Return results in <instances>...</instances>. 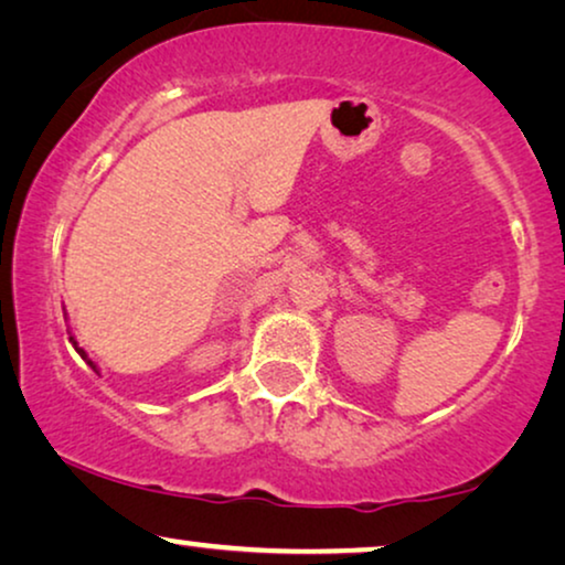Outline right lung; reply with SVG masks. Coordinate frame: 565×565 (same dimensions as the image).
<instances>
[{"instance_id":"add662e5","label":"right lung","mask_w":565,"mask_h":565,"mask_svg":"<svg viewBox=\"0 0 565 565\" xmlns=\"http://www.w3.org/2000/svg\"><path fill=\"white\" fill-rule=\"evenodd\" d=\"M68 342H72V344H74V350L82 354V360H84V362H87V365H89L92 370H97V365H95V362H92V360L87 358V352H84V350H82V347H76V342H74V337H68Z\"/></svg>"}]
</instances>
